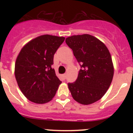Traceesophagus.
I'll return each instance as SVG.
<instances>
[{
	"mask_svg": "<svg viewBox=\"0 0 133 133\" xmlns=\"http://www.w3.org/2000/svg\"><path fill=\"white\" fill-rule=\"evenodd\" d=\"M63 78H64V79H65L66 77V74H64V75H63Z\"/></svg>",
	"mask_w": 133,
	"mask_h": 133,
	"instance_id": "esophagus-1",
	"label": "esophagus"
}]
</instances>
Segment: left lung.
Masks as SVG:
<instances>
[{
	"label": "left lung",
	"mask_w": 133,
	"mask_h": 133,
	"mask_svg": "<svg viewBox=\"0 0 133 133\" xmlns=\"http://www.w3.org/2000/svg\"><path fill=\"white\" fill-rule=\"evenodd\" d=\"M65 42L81 66L77 81L68 84L72 98L84 105L98 101L107 92L113 78L114 66L109 49L89 34L69 36Z\"/></svg>",
	"instance_id": "left-lung-1"
}]
</instances>
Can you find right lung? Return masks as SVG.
Here are the masks:
<instances>
[{"instance_id":"right-lung-1","label":"right lung","mask_w":133,"mask_h":133,"mask_svg":"<svg viewBox=\"0 0 133 133\" xmlns=\"http://www.w3.org/2000/svg\"><path fill=\"white\" fill-rule=\"evenodd\" d=\"M64 38L41 35L21 49L15 62V75L21 92L30 101L44 104L55 97L61 81L52 65L54 55Z\"/></svg>"}]
</instances>
